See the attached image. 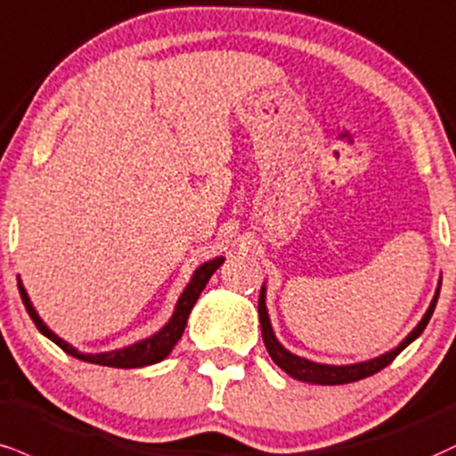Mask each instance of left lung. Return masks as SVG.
<instances>
[{
	"label": "left lung",
	"mask_w": 456,
	"mask_h": 456,
	"mask_svg": "<svg viewBox=\"0 0 456 456\" xmlns=\"http://www.w3.org/2000/svg\"><path fill=\"white\" fill-rule=\"evenodd\" d=\"M440 287H442V281H440V284H437V290H436V295H433V299H431L429 308H427V312H425V316H422L419 325H416L412 331L405 336V339L399 342V346H395L393 350H388V353H385V354L376 356V359L361 361V363L327 365V363H314V361L293 354L290 350H287L281 342H278L276 333H273V329H272L270 314H267L265 284H263L261 295H259V321H261L263 344H265L267 353H270L273 363L281 367L282 371H287L290 378H295V380L308 382V385H348V382L363 380V378L374 376L380 370H385V367L391 363L395 356L402 353L405 346H410V344H412L414 339L419 338L422 331H425L427 322H429L433 310H436L437 297H440Z\"/></svg>",
	"instance_id": "left-lung-1"
}]
</instances>
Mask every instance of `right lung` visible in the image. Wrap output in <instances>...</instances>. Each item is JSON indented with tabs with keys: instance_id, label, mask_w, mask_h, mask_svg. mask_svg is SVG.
I'll return each instance as SVG.
<instances>
[{
	"instance_id": "obj_1",
	"label": "right lung",
	"mask_w": 456,
	"mask_h": 456,
	"mask_svg": "<svg viewBox=\"0 0 456 456\" xmlns=\"http://www.w3.org/2000/svg\"><path fill=\"white\" fill-rule=\"evenodd\" d=\"M223 261H224L223 256H216V259L206 261L204 265L197 267V270L193 272V276H191L189 284L184 287L183 295L178 297V304H175L172 318H169L166 325L159 329L157 333H152L151 338L140 339V342H135V344H129V346H125V348L110 350V353L91 354V353H80V350H76L71 344H68L65 339L59 338L57 333H53L51 329L46 327V322L37 316L34 304H31L29 295H27V290L20 281H19V290H20V299H23V304H25L27 312H29L31 321H34L36 327L40 329L42 336L53 339V342L57 344L61 350H65V353L76 356V359H80V361H86V363L120 367V370H134V367L159 363V361H163L169 353H172V348L178 344V339L183 338L186 321H189V314H191V310H193L195 301L200 299L201 290L206 289V284H208V281H210L212 273L223 265Z\"/></svg>"
}]
</instances>
